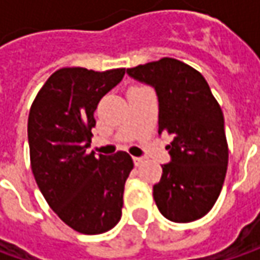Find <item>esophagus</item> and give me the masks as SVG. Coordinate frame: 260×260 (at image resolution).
Segmentation results:
<instances>
[{
	"label": "esophagus",
	"mask_w": 260,
	"mask_h": 260,
	"mask_svg": "<svg viewBox=\"0 0 260 260\" xmlns=\"http://www.w3.org/2000/svg\"><path fill=\"white\" fill-rule=\"evenodd\" d=\"M143 157H137V156H133V162H135V165L136 166H140L142 164H143Z\"/></svg>",
	"instance_id": "esophagus-1"
}]
</instances>
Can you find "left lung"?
<instances>
[{
    "label": "left lung",
    "mask_w": 260,
    "mask_h": 260,
    "mask_svg": "<svg viewBox=\"0 0 260 260\" xmlns=\"http://www.w3.org/2000/svg\"><path fill=\"white\" fill-rule=\"evenodd\" d=\"M137 81L153 86L159 101V135L174 136L166 146L171 162L153 185V198L164 217L189 223L204 217L224 184L229 147L224 117L198 71L164 57L127 69Z\"/></svg>",
    "instance_id": "1"
}]
</instances>
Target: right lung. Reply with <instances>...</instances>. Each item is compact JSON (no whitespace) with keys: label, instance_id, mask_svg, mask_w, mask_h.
<instances>
[{"label":"right lung","instance_id":"add662e5","mask_svg":"<svg viewBox=\"0 0 260 260\" xmlns=\"http://www.w3.org/2000/svg\"><path fill=\"white\" fill-rule=\"evenodd\" d=\"M125 74L62 68L42 86L28 114L30 164L39 189L57 217L78 233L101 235L121 218L128 153H86L100 100Z\"/></svg>","mask_w":260,"mask_h":260}]
</instances>
